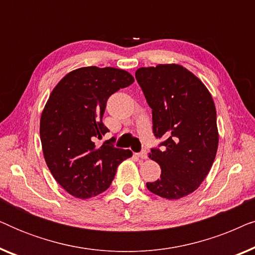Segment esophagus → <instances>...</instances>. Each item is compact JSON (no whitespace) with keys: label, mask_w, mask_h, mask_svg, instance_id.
Here are the masks:
<instances>
[{"label":"esophagus","mask_w":255,"mask_h":255,"mask_svg":"<svg viewBox=\"0 0 255 255\" xmlns=\"http://www.w3.org/2000/svg\"><path fill=\"white\" fill-rule=\"evenodd\" d=\"M138 158H140V159H147V152L146 151H141L140 153H138Z\"/></svg>","instance_id":"34e87169"}]
</instances>
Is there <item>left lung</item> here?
Instances as JSON below:
<instances>
[{
    "mask_svg": "<svg viewBox=\"0 0 255 255\" xmlns=\"http://www.w3.org/2000/svg\"><path fill=\"white\" fill-rule=\"evenodd\" d=\"M135 79L152 109L153 133L163 138L152 148L161 175L146 187L166 200L194 193L210 172L218 148L217 114L204 83L183 66L159 64L140 67Z\"/></svg>",
    "mask_w": 255,
    "mask_h": 255,
    "instance_id": "obj_1",
    "label": "left lung"
}]
</instances>
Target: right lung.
<instances>
[{"label": "right lung", "instance_id": "add662e5", "mask_svg": "<svg viewBox=\"0 0 255 255\" xmlns=\"http://www.w3.org/2000/svg\"><path fill=\"white\" fill-rule=\"evenodd\" d=\"M134 79L124 69L96 66L69 72L52 90L40 117V140L55 181L72 196L90 198L106 191L117 167L132 156L116 148L102 117L109 97Z\"/></svg>", "mask_w": 255, "mask_h": 255}]
</instances>
